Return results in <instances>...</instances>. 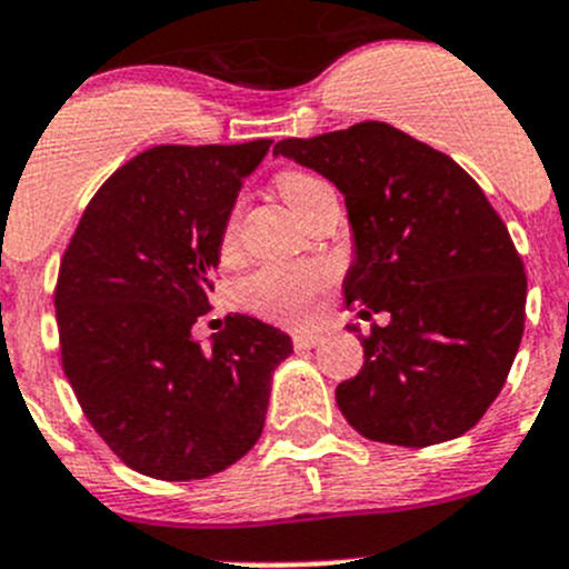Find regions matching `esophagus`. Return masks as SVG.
Here are the masks:
<instances>
[{
    "mask_svg": "<svg viewBox=\"0 0 569 569\" xmlns=\"http://www.w3.org/2000/svg\"><path fill=\"white\" fill-rule=\"evenodd\" d=\"M291 341H295V349H313L321 341V332L300 330V332H295V336H291Z\"/></svg>",
    "mask_w": 569,
    "mask_h": 569,
    "instance_id": "esophagus-1",
    "label": "esophagus"
}]
</instances>
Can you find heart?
<instances>
[{"instance_id": "1", "label": "heart", "mask_w": 569, "mask_h": 569, "mask_svg": "<svg viewBox=\"0 0 569 569\" xmlns=\"http://www.w3.org/2000/svg\"><path fill=\"white\" fill-rule=\"evenodd\" d=\"M280 198L291 206L297 217H306L308 209L317 203L321 192H327V183L308 170H283L274 178ZM239 237V206H233L226 217V226L220 233L222 252L233 250ZM332 272L321 263L311 267H263L250 274L242 286V300L258 317L274 321H295L308 319L317 306V297L330 286Z\"/></svg>"}]
</instances>
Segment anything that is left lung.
<instances>
[{"instance_id":"left-lung-1","label":"left lung","mask_w":569,"mask_h":569,"mask_svg":"<svg viewBox=\"0 0 569 569\" xmlns=\"http://www.w3.org/2000/svg\"><path fill=\"white\" fill-rule=\"evenodd\" d=\"M274 153L341 189L355 231L347 308L388 317L360 336L363 369L336 388L349 427L407 449L460 438L523 338V258L498 211L455 159L380 120L289 137Z\"/></svg>"}]
</instances>
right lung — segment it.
Segmentation results:
<instances>
[{
	"label": "right lung",
	"instance_id": "1",
	"mask_svg": "<svg viewBox=\"0 0 569 569\" xmlns=\"http://www.w3.org/2000/svg\"><path fill=\"white\" fill-rule=\"evenodd\" d=\"M272 140L157 146L90 198L54 286L62 371L120 462L164 481L206 479L261 438L269 380L291 355L278 327L228 313L211 349L220 233Z\"/></svg>",
	"mask_w": 569,
	"mask_h": 569
}]
</instances>
